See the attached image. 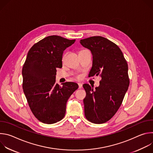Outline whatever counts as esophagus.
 I'll return each instance as SVG.
<instances>
[{"label":"esophagus","mask_w":153,"mask_h":153,"mask_svg":"<svg viewBox=\"0 0 153 153\" xmlns=\"http://www.w3.org/2000/svg\"><path fill=\"white\" fill-rule=\"evenodd\" d=\"M78 85H79V88H82V84L81 83H78Z\"/></svg>","instance_id":"obj_1"}]
</instances>
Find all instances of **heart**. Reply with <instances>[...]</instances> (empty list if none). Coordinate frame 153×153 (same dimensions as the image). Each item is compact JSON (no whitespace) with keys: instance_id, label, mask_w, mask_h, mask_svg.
<instances>
[{"instance_id":"heart-1","label":"heart","mask_w":153,"mask_h":153,"mask_svg":"<svg viewBox=\"0 0 153 153\" xmlns=\"http://www.w3.org/2000/svg\"><path fill=\"white\" fill-rule=\"evenodd\" d=\"M64 59H65V56H63V57H62V60L63 61L64 60ZM80 76H78V78H80Z\"/></svg>"}]
</instances>
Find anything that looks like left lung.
<instances>
[{"label": "left lung", "mask_w": 153, "mask_h": 153, "mask_svg": "<svg viewBox=\"0 0 153 153\" xmlns=\"http://www.w3.org/2000/svg\"><path fill=\"white\" fill-rule=\"evenodd\" d=\"M80 43L93 55L89 75L102 77L94 90L88 84L83 85L86 91L85 116L93 123H105L116 113L128 90V64L119 47L105 37L93 36L80 40Z\"/></svg>", "instance_id": "8db88e82"}]
</instances>
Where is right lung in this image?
<instances>
[{
    "mask_svg": "<svg viewBox=\"0 0 153 153\" xmlns=\"http://www.w3.org/2000/svg\"><path fill=\"white\" fill-rule=\"evenodd\" d=\"M59 36L42 39L30 48L22 68V88L29 106L41 122L52 124L65 115L71 95L78 88L74 82L56 83V68L62 67L63 51L75 42Z\"/></svg>",
    "mask_w": 153,
    "mask_h": 153,
    "instance_id": "obj_1",
    "label": "right lung"
}]
</instances>
